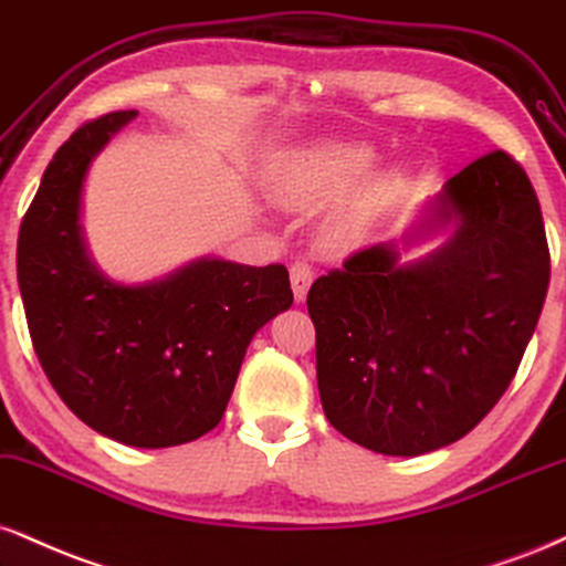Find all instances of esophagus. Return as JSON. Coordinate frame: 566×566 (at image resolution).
<instances>
[{"mask_svg":"<svg viewBox=\"0 0 566 566\" xmlns=\"http://www.w3.org/2000/svg\"><path fill=\"white\" fill-rule=\"evenodd\" d=\"M290 282H292V295H295L297 303L305 301L308 295L311 282H313V269L308 263H292L290 265Z\"/></svg>","mask_w":566,"mask_h":566,"instance_id":"34e87169","label":"esophagus"}]
</instances>
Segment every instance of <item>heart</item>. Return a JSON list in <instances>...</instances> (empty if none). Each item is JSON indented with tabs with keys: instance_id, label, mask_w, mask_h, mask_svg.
I'll return each instance as SVG.
<instances>
[{
	"instance_id": "obj_1",
	"label": "heart",
	"mask_w": 566,
	"mask_h": 566,
	"mask_svg": "<svg viewBox=\"0 0 566 566\" xmlns=\"http://www.w3.org/2000/svg\"><path fill=\"white\" fill-rule=\"evenodd\" d=\"M379 155L364 142H322L279 155L269 171V189L287 208H322L356 192L377 171ZM395 179L371 184L326 221L322 240L329 250L350 248L364 237L371 216L390 197Z\"/></svg>"
}]
</instances>
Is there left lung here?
Masks as SVG:
<instances>
[{
  "label": "left lung",
  "mask_w": 566,
  "mask_h": 566,
  "mask_svg": "<svg viewBox=\"0 0 566 566\" xmlns=\"http://www.w3.org/2000/svg\"><path fill=\"white\" fill-rule=\"evenodd\" d=\"M448 223L451 240L421 261L374 244L311 284L324 413L369 451L421 455L472 432L541 318L551 255L520 163L495 149L451 176L421 229Z\"/></svg>",
  "instance_id": "obj_1"
}]
</instances>
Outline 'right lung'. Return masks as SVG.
Listing matches in <instances>:
<instances>
[{"mask_svg":"<svg viewBox=\"0 0 566 566\" xmlns=\"http://www.w3.org/2000/svg\"><path fill=\"white\" fill-rule=\"evenodd\" d=\"M134 111L88 120L54 153L18 237V282L39 364L63 403L134 448L192 442L221 421L244 350L292 305L282 263L202 258L126 287L86 253L81 189L94 155Z\"/></svg>","mask_w":566,"mask_h":566,"instance_id":"1","label":"right lung"}]
</instances>
